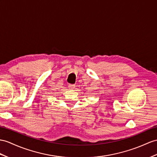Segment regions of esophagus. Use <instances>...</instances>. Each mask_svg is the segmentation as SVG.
Instances as JSON below:
<instances>
[{"label": "esophagus", "mask_w": 157, "mask_h": 157, "mask_svg": "<svg viewBox=\"0 0 157 157\" xmlns=\"http://www.w3.org/2000/svg\"><path fill=\"white\" fill-rule=\"evenodd\" d=\"M68 89H71V90L75 89V85H71V84H69V85H68Z\"/></svg>", "instance_id": "1"}]
</instances>
